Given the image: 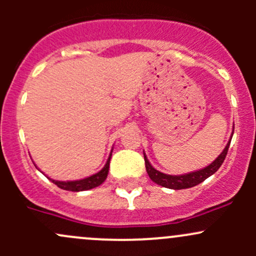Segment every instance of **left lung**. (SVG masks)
Returning <instances> with one entry per match:
<instances>
[{"mask_svg":"<svg viewBox=\"0 0 256 256\" xmlns=\"http://www.w3.org/2000/svg\"><path fill=\"white\" fill-rule=\"evenodd\" d=\"M230 140H229V142L226 146V148H224V151L222 152V154H219V156L216 157V158L214 160L209 166H207L203 170H200V171L190 172V174H182V176H171V174H162V172L154 170V167L151 166V164L148 162V160H147L146 154H144L146 171L147 174H148L150 178H151L154 183L162 186V187L171 188V190H184V188L194 187V186L202 183L203 180H207L208 177H210L212 174H216V172L218 171L219 167L222 166V164H223L224 160H226V154H228Z\"/></svg>","mask_w":256,"mask_h":256,"instance_id":"8db88e82","label":"left lung"}]
</instances>
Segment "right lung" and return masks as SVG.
<instances>
[{
  "instance_id": "right-lung-1",
  "label": "right lung",
  "mask_w": 256,
  "mask_h": 256,
  "mask_svg": "<svg viewBox=\"0 0 256 256\" xmlns=\"http://www.w3.org/2000/svg\"><path fill=\"white\" fill-rule=\"evenodd\" d=\"M110 158H112V154H110L109 158H108L106 164L104 166V168L98 174H92V176L84 178V180H69V182H62V180H50L52 182L56 183L59 188L66 190H72V192H79V190H92V188L98 187V186L102 184L105 180H106L108 174H109V166H110Z\"/></svg>"
}]
</instances>
